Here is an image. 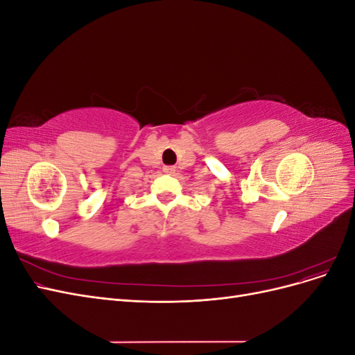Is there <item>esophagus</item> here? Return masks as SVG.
I'll return each mask as SVG.
<instances>
[{
  "label": "esophagus",
  "instance_id": "obj_1",
  "mask_svg": "<svg viewBox=\"0 0 355 355\" xmlns=\"http://www.w3.org/2000/svg\"><path fill=\"white\" fill-rule=\"evenodd\" d=\"M164 171H166V173H170V175H171V173H175L176 168H175L173 166H166V167H164Z\"/></svg>",
  "mask_w": 355,
  "mask_h": 355
}]
</instances>
